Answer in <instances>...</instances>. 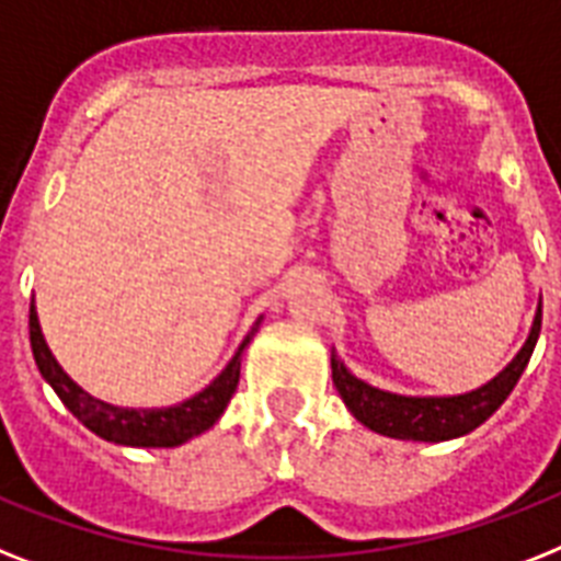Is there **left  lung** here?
Instances as JSON below:
<instances>
[{
	"mask_svg": "<svg viewBox=\"0 0 561 561\" xmlns=\"http://www.w3.org/2000/svg\"><path fill=\"white\" fill-rule=\"evenodd\" d=\"M541 330V307L536 312L534 330L522 353L511 360V367L499 373L496 378L479 390L467 396L450 398H407L392 396V392L375 390L369 383L358 381L355 375L346 373V367L332 355V381L337 392L350 407V413L364 424V427L381 433L390 438H407V442H447L476 430L479 424L496 413L504 404V398L511 396L516 381L525 373L527 360L534 355L536 337Z\"/></svg>",
	"mask_w": 561,
	"mask_h": 561,
	"instance_id": "8db88e82",
	"label": "left lung"
}]
</instances>
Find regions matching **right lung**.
<instances>
[{
  "label": "right lung",
  "instance_id": "add662e5",
  "mask_svg": "<svg viewBox=\"0 0 561 561\" xmlns=\"http://www.w3.org/2000/svg\"><path fill=\"white\" fill-rule=\"evenodd\" d=\"M31 350H34V360L39 367L42 378L54 387L62 404L71 410L77 419L85 424L91 433H96L105 442L128 444V447H178V444L188 442L192 436H201L203 430H208L220 415H224L229 398L234 396L240 381V353L243 346L252 341V335L243 341L238 355L229 360V367L217 375L215 381L208 383L206 390L197 392L194 398L183 401L178 407H165V410H123V407L105 404L96 398L80 390L68 375L59 369V364L50 355L48 344L39 332V321H36V309L31 304Z\"/></svg>",
  "mask_w": 561,
  "mask_h": 561
}]
</instances>
